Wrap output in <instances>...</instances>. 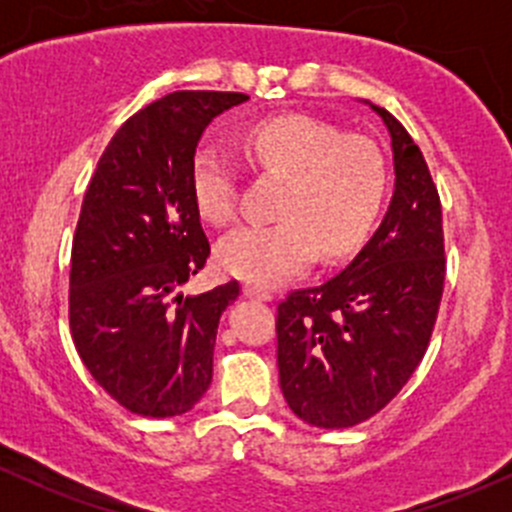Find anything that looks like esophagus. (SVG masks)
I'll return each instance as SVG.
<instances>
[{"label":"esophagus","instance_id":"obj_1","mask_svg":"<svg viewBox=\"0 0 512 512\" xmlns=\"http://www.w3.org/2000/svg\"><path fill=\"white\" fill-rule=\"evenodd\" d=\"M242 292H245L247 297L262 299V302H270V299H272L270 289H262V287H257V285H245V287H242Z\"/></svg>","mask_w":512,"mask_h":512}]
</instances>
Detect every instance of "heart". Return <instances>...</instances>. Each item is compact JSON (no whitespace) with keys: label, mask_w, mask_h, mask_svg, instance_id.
Here are the masks:
<instances>
[{"label":"heart","mask_w":512,"mask_h":512,"mask_svg":"<svg viewBox=\"0 0 512 512\" xmlns=\"http://www.w3.org/2000/svg\"><path fill=\"white\" fill-rule=\"evenodd\" d=\"M245 151L257 170L285 178L277 223L242 225L218 245L227 275L277 285L309 262L352 255L369 237L384 208L389 168L366 136H347L317 118H267L250 128ZM195 208L213 225H227L240 208V173L223 148L205 143L190 163Z\"/></svg>","instance_id":"heart-1"}]
</instances>
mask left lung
<instances>
[{"label": "left lung", "instance_id": "1", "mask_svg": "<svg viewBox=\"0 0 512 512\" xmlns=\"http://www.w3.org/2000/svg\"><path fill=\"white\" fill-rule=\"evenodd\" d=\"M396 190L384 223L339 275L277 304V366L289 409L317 428L379 414L431 342L446 282L441 198L414 138L386 108Z\"/></svg>", "mask_w": 512, "mask_h": 512}]
</instances>
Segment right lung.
<instances>
[{
    "instance_id": "right-lung-1",
    "label": "right lung",
    "mask_w": 512,
    "mask_h": 512,
    "mask_svg": "<svg viewBox=\"0 0 512 512\" xmlns=\"http://www.w3.org/2000/svg\"><path fill=\"white\" fill-rule=\"evenodd\" d=\"M247 98L173 91L148 103L118 128L86 188L71 245V339L131 414H185L213 381L220 314L240 285L175 294L210 257L190 163L208 123Z\"/></svg>"
}]
</instances>
